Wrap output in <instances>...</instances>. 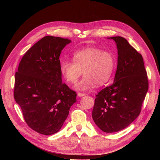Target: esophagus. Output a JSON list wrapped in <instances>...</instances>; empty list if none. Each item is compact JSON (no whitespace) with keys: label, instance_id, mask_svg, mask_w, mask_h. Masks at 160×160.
Returning <instances> with one entry per match:
<instances>
[{"label":"esophagus","instance_id":"1","mask_svg":"<svg viewBox=\"0 0 160 160\" xmlns=\"http://www.w3.org/2000/svg\"><path fill=\"white\" fill-rule=\"evenodd\" d=\"M77 95H78V97H83V96H84V95H85V94L82 93H78L77 94Z\"/></svg>","mask_w":160,"mask_h":160}]
</instances>
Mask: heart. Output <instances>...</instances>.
I'll list each match as a JSON object with an SVG mask.
<instances>
[{
  "instance_id": "obj_1",
  "label": "heart",
  "mask_w": 160,
  "mask_h": 160,
  "mask_svg": "<svg viewBox=\"0 0 160 160\" xmlns=\"http://www.w3.org/2000/svg\"><path fill=\"white\" fill-rule=\"evenodd\" d=\"M73 61L63 60L60 72L69 83H74L81 77L75 88L79 91H89L95 84L103 85L110 80L115 67V57L110 52L98 47H86L77 50L72 55Z\"/></svg>"
}]
</instances>
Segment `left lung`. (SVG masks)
I'll return each instance as SVG.
<instances>
[{"label": "left lung", "mask_w": 160, "mask_h": 160, "mask_svg": "<svg viewBox=\"0 0 160 160\" xmlns=\"http://www.w3.org/2000/svg\"><path fill=\"white\" fill-rule=\"evenodd\" d=\"M115 41L117 66L113 83L96 95L92 117L106 133L122 130L139 116L148 89L147 71L141 54L121 36Z\"/></svg>", "instance_id": "obj_1"}]
</instances>
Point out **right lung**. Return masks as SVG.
<instances>
[{"label":"right lung","instance_id":"1","mask_svg":"<svg viewBox=\"0 0 160 160\" xmlns=\"http://www.w3.org/2000/svg\"><path fill=\"white\" fill-rule=\"evenodd\" d=\"M71 42L60 37H44L25 53L15 73V102L28 127L43 135L60 131L77 102V93L62 83L59 60L62 50Z\"/></svg>","mask_w":160,"mask_h":160}]
</instances>
